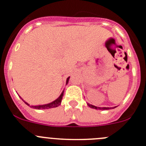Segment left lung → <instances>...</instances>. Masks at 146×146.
Segmentation results:
<instances>
[{"label": "left lung", "instance_id": "left-lung-1", "mask_svg": "<svg viewBox=\"0 0 146 146\" xmlns=\"http://www.w3.org/2000/svg\"><path fill=\"white\" fill-rule=\"evenodd\" d=\"M88 105L89 106L90 108H93V109H95V110H110V109H114L116 107H96V106H94V105H92V104H88Z\"/></svg>", "mask_w": 146, "mask_h": 146}]
</instances>
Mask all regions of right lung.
I'll return each instance as SVG.
<instances>
[{
  "label": "right lung",
  "mask_w": 146,
  "mask_h": 146,
  "mask_svg": "<svg viewBox=\"0 0 146 146\" xmlns=\"http://www.w3.org/2000/svg\"><path fill=\"white\" fill-rule=\"evenodd\" d=\"M69 78H70V77H68L67 78V80H66V84H68V80H69ZM64 91H63L62 93L61 94V95H60L59 97H58V98H57L56 100L53 101L51 103H48V104H42V105H36V106H30V107H32V108L34 109H36V110H46V109H50V108H54V107H58V106H59L60 104H61V100H62V98H63V96H64ZM22 99V98H21ZM23 100V99H22ZM24 101V100H23ZM24 102L28 106H29V104H28V103L26 102L25 101H24Z\"/></svg>",
  "instance_id": "right-lung-1"
}]
</instances>
